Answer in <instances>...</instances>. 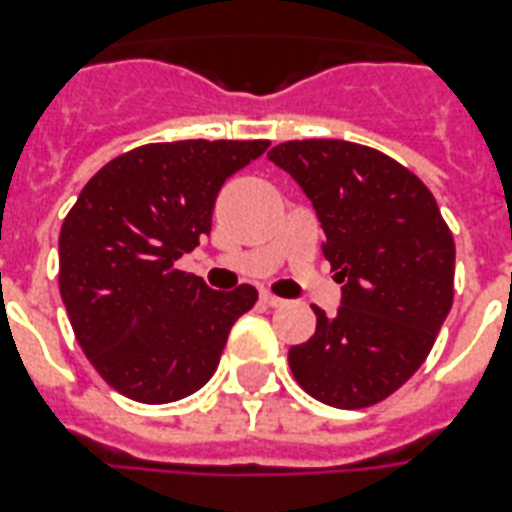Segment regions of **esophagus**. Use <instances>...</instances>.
<instances>
[{
    "label": "esophagus",
    "instance_id": "1",
    "mask_svg": "<svg viewBox=\"0 0 512 512\" xmlns=\"http://www.w3.org/2000/svg\"><path fill=\"white\" fill-rule=\"evenodd\" d=\"M260 300H263V303L268 305V308H281V305L287 303V300H281V297L271 295V292H260Z\"/></svg>",
    "mask_w": 512,
    "mask_h": 512
}]
</instances>
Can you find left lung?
<instances>
[{"instance_id":"1","label":"left lung","mask_w":512,"mask_h":512,"mask_svg":"<svg viewBox=\"0 0 512 512\" xmlns=\"http://www.w3.org/2000/svg\"><path fill=\"white\" fill-rule=\"evenodd\" d=\"M295 177L324 228V257L342 284L337 313L289 348L305 393L364 409L428 358L454 300V239L433 193L396 159L348 140H289L268 151Z\"/></svg>"}]
</instances>
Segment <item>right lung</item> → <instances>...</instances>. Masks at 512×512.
<instances>
[{"label":"right lung","instance_id":"add662e5","mask_svg":"<svg viewBox=\"0 0 512 512\" xmlns=\"http://www.w3.org/2000/svg\"><path fill=\"white\" fill-rule=\"evenodd\" d=\"M268 140L148 143L108 162L60 228V297L98 374L140 404H170L215 374L228 332L257 300L215 292L175 260L212 231L233 172Z\"/></svg>","mask_w":512,"mask_h":512}]
</instances>
